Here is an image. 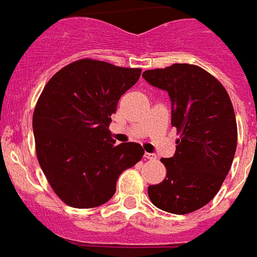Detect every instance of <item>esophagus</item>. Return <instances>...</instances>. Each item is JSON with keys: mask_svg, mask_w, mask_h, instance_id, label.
<instances>
[{"mask_svg": "<svg viewBox=\"0 0 257 257\" xmlns=\"http://www.w3.org/2000/svg\"><path fill=\"white\" fill-rule=\"evenodd\" d=\"M144 157H145V159H155V158H157L154 154H150V153H145V155H144Z\"/></svg>", "mask_w": 257, "mask_h": 257, "instance_id": "obj_1", "label": "esophagus"}]
</instances>
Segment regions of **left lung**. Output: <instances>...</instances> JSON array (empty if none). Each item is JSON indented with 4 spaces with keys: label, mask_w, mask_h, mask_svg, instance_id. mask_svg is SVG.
I'll use <instances>...</instances> for the list:
<instances>
[{
    "label": "left lung",
    "mask_w": 257,
    "mask_h": 257,
    "mask_svg": "<svg viewBox=\"0 0 257 257\" xmlns=\"http://www.w3.org/2000/svg\"><path fill=\"white\" fill-rule=\"evenodd\" d=\"M142 77L169 92L179 136L175 155L161 159L165 180L149 185V197L161 210L188 214L217 195L231 169L238 141L231 99L218 79L197 65L174 64Z\"/></svg>",
    "instance_id": "left-lung-1"
}]
</instances>
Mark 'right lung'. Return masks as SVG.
Masks as SVG:
<instances>
[{
  "mask_svg": "<svg viewBox=\"0 0 257 257\" xmlns=\"http://www.w3.org/2000/svg\"><path fill=\"white\" fill-rule=\"evenodd\" d=\"M140 68L82 59L44 86L32 116L39 165L66 205H103L115 195L124 170L141 161L136 142L115 145L108 129L118 99L139 81Z\"/></svg>",
  "mask_w": 257,
  "mask_h": 257,
  "instance_id": "right-lung-1",
  "label": "right lung"
}]
</instances>
